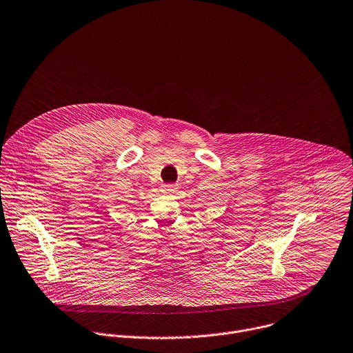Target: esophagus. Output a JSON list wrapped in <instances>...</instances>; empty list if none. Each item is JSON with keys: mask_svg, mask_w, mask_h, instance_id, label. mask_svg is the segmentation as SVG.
<instances>
[{"mask_svg": "<svg viewBox=\"0 0 353 353\" xmlns=\"http://www.w3.org/2000/svg\"><path fill=\"white\" fill-rule=\"evenodd\" d=\"M164 188H165V190H167V193H174V192H176V185H174V183H167V185H164Z\"/></svg>", "mask_w": 353, "mask_h": 353, "instance_id": "1", "label": "esophagus"}]
</instances>
